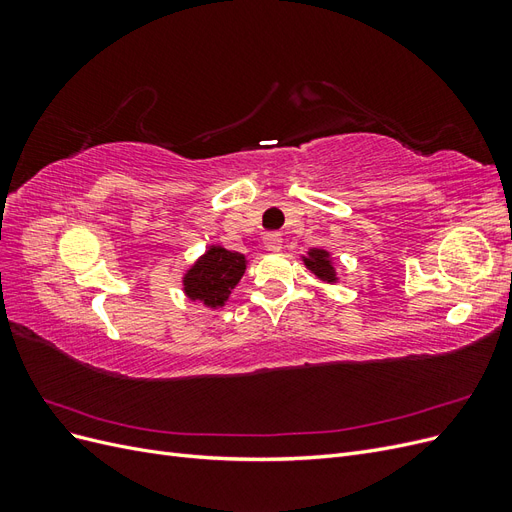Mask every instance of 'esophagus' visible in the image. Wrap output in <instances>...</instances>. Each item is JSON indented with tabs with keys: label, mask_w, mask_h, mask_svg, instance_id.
Here are the masks:
<instances>
[{
	"label": "esophagus",
	"mask_w": 512,
	"mask_h": 512,
	"mask_svg": "<svg viewBox=\"0 0 512 512\" xmlns=\"http://www.w3.org/2000/svg\"><path fill=\"white\" fill-rule=\"evenodd\" d=\"M262 243H265V250L267 252H280L282 250V235H277V232H271V235H267L265 239H262Z\"/></svg>",
	"instance_id": "obj_1"
}]
</instances>
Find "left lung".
<instances>
[{
    "label": "left lung",
    "instance_id": "obj_1",
    "mask_svg": "<svg viewBox=\"0 0 512 512\" xmlns=\"http://www.w3.org/2000/svg\"><path fill=\"white\" fill-rule=\"evenodd\" d=\"M303 265L312 271L318 280L327 282V284H335L337 282V271L333 265V258L327 250H318V247H312L305 256H301Z\"/></svg>",
    "mask_w": 512,
    "mask_h": 512
}]
</instances>
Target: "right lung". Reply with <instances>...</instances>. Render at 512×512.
<instances>
[{
  "instance_id": "right-lung-1",
  "label": "right lung",
  "mask_w": 512,
  "mask_h": 512,
  "mask_svg": "<svg viewBox=\"0 0 512 512\" xmlns=\"http://www.w3.org/2000/svg\"><path fill=\"white\" fill-rule=\"evenodd\" d=\"M245 254L230 252L222 245H209L207 252L183 273V292L190 301L218 309L226 305L232 288L245 273Z\"/></svg>"
}]
</instances>
